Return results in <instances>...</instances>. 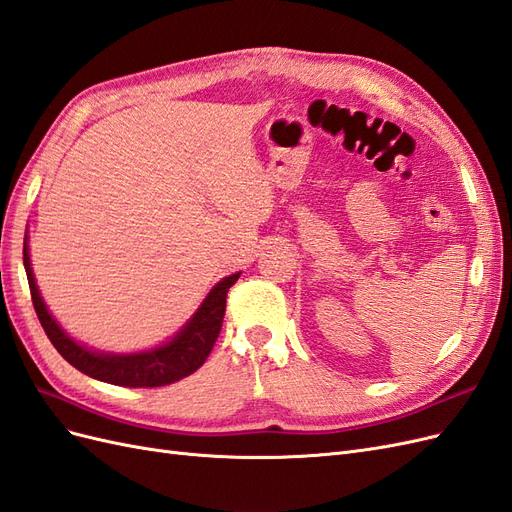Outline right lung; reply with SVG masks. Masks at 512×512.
Masks as SVG:
<instances>
[{
    "instance_id": "add662e5",
    "label": "right lung",
    "mask_w": 512,
    "mask_h": 512,
    "mask_svg": "<svg viewBox=\"0 0 512 512\" xmlns=\"http://www.w3.org/2000/svg\"><path fill=\"white\" fill-rule=\"evenodd\" d=\"M27 241L29 237L25 235L23 265L27 273L29 290H32L34 309L44 333L51 339V344L72 367L83 371L85 376L117 386H132V389H153V386L173 384L185 376L194 374V371L207 361V356L222 329L228 288L235 284L241 275V271L232 273L215 284L209 290L205 301L200 303V307L194 312V316L185 322L168 342L141 352H102L91 350L76 342V339H72L64 329H61V324L53 318L38 290Z\"/></svg>"
}]
</instances>
